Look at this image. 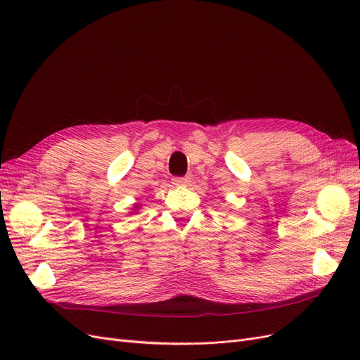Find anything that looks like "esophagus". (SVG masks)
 Listing matches in <instances>:
<instances>
[{"instance_id": "1", "label": "esophagus", "mask_w": 360, "mask_h": 360, "mask_svg": "<svg viewBox=\"0 0 360 360\" xmlns=\"http://www.w3.org/2000/svg\"><path fill=\"white\" fill-rule=\"evenodd\" d=\"M189 183V177H174L172 179V184H176V186H186Z\"/></svg>"}]
</instances>
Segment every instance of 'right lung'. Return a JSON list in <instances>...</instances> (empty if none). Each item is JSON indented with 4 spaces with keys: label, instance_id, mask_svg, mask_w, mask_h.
I'll use <instances>...</instances> for the list:
<instances>
[{
    "label": "right lung",
    "instance_id": "right-lung-1",
    "mask_svg": "<svg viewBox=\"0 0 360 360\" xmlns=\"http://www.w3.org/2000/svg\"><path fill=\"white\" fill-rule=\"evenodd\" d=\"M135 209H138V205H136V207H135Z\"/></svg>",
    "mask_w": 360,
    "mask_h": 360
}]
</instances>
